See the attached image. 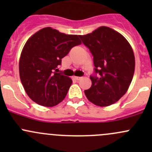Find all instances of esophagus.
I'll list each match as a JSON object with an SVG mask.
<instances>
[{
    "mask_svg": "<svg viewBox=\"0 0 152 152\" xmlns=\"http://www.w3.org/2000/svg\"><path fill=\"white\" fill-rule=\"evenodd\" d=\"M73 78H74V79H76V80H78V81L81 80V79H82V77H79V76H74V77H73Z\"/></svg>",
    "mask_w": 152,
    "mask_h": 152,
    "instance_id": "34e87169",
    "label": "esophagus"
}]
</instances>
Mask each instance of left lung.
I'll use <instances>...</instances> for the list:
<instances>
[{
    "label": "left lung",
    "mask_w": 152,
    "mask_h": 152,
    "mask_svg": "<svg viewBox=\"0 0 152 152\" xmlns=\"http://www.w3.org/2000/svg\"><path fill=\"white\" fill-rule=\"evenodd\" d=\"M79 36L93 54L95 73L100 75L90 76L92 85L85 90L86 97L99 107L115 104L126 93L134 76L132 48L123 35L107 26Z\"/></svg>",
    "instance_id": "obj_1"
}]
</instances>
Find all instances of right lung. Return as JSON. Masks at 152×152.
<instances>
[{"instance_id": "add662e5", "label": "right lung", "mask_w": 152, "mask_h": 152, "mask_svg": "<svg viewBox=\"0 0 152 152\" xmlns=\"http://www.w3.org/2000/svg\"><path fill=\"white\" fill-rule=\"evenodd\" d=\"M81 43L78 35L65 34L50 27L40 29L26 41L20 57L19 73L33 102L50 107L63 101L72 79L55 70L70 49Z\"/></svg>"}]
</instances>
